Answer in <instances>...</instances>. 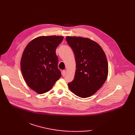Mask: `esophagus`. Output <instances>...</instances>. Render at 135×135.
<instances>
[{
    "label": "esophagus",
    "mask_w": 135,
    "mask_h": 135,
    "mask_svg": "<svg viewBox=\"0 0 135 135\" xmlns=\"http://www.w3.org/2000/svg\"><path fill=\"white\" fill-rule=\"evenodd\" d=\"M66 73H67V71H66L65 70H63L62 71V76H65L66 75Z\"/></svg>",
    "instance_id": "esophagus-1"
}]
</instances>
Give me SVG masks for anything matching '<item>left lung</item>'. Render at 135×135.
<instances>
[{"label": "left lung", "mask_w": 135, "mask_h": 135, "mask_svg": "<svg viewBox=\"0 0 135 135\" xmlns=\"http://www.w3.org/2000/svg\"><path fill=\"white\" fill-rule=\"evenodd\" d=\"M75 54L76 70L73 81L68 83L70 90L77 96L86 98L95 93L107 78L108 67L101 46L90 39L66 37Z\"/></svg>", "instance_id": "obj_1"}]
</instances>
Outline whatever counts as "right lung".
I'll return each instance as SVG.
<instances>
[{
  "label": "right lung",
  "instance_id": "1",
  "mask_svg": "<svg viewBox=\"0 0 135 135\" xmlns=\"http://www.w3.org/2000/svg\"><path fill=\"white\" fill-rule=\"evenodd\" d=\"M61 36H41L32 40L22 54L21 73L27 85L38 94L49 91L61 75L56 49Z\"/></svg>",
  "mask_w": 135,
  "mask_h": 135
}]
</instances>
